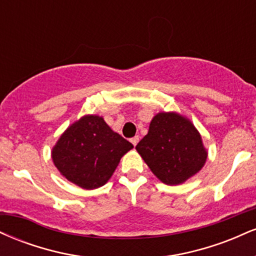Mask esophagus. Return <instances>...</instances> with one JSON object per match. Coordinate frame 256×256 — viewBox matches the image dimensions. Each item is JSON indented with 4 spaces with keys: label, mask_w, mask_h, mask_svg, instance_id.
Here are the masks:
<instances>
[{
    "label": "esophagus",
    "mask_w": 256,
    "mask_h": 256,
    "mask_svg": "<svg viewBox=\"0 0 256 256\" xmlns=\"http://www.w3.org/2000/svg\"><path fill=\"white\" fill-rule=\"evenodd\" d=\"M138 142H140V137H138V136H134V137L131 138V143H132V144H134V146H137Z\"/></svg>",
    "instance_id": "obj_1"
}]
</instances>
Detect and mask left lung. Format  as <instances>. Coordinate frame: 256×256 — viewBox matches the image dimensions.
Instances as JSON below:
<instances>
[{"mask_svg":"<svg viewBox=\"0 0 256 256\" xmlns=\"http://www.w3.org/2000/svg\"><path fill=\"white\" fill-rule=\"evenodd\" d=\"M136 149L152 172L168 185L196 174L207 158L198 130L177 113L156 114Z\"/></svg>","mask_w":256,"mask_h":256,"instance_id":"left-lung-1","label":"left lung"}]
</instances>
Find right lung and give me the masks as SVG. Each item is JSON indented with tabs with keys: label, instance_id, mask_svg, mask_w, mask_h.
Wrapping results in <instances>:
<instances>
[{
	"label": "right lung",
	"instance_id": "right-lung-1",
	"mask_svg": "<svg viewBox=\"0 0 256 256\" xmlns=\"http://www.w3.org/2000/svg\"><path fill=\"white\" fill-rule=\"evenodd\" d=\"M132 148L101 116H86L64 132L52 156L70 182L83 189H96L107 183L120 158Z\"/></svg>",
	"mask_w": 256,
	"mask_h": 256
}]
</instances>
